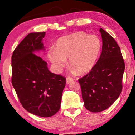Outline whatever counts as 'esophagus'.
<instances>
[{
    "label": "esophagus",
    "mask_w": 135,
    "mask_h": 135,
    "mask_svg": "<svg viewBox=\"0 0 135 135\" xmlns=\"http://www.w3.org/2000/svg\"><path fill=\"white\" fill-rule=\"evenodd\" d=\"M74 79H73L72 78H71V77H68L67 78H66V84H70L71 83V82H72Z\"/></svg>",
    "instance_id": "obj_1"
}]
</instances>
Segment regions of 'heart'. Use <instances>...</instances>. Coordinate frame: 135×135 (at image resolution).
<instances>
[{
  "label": "heart",
  "mask_w": 135,
  "mask_h": 135,
  "mask_svg": "<svg viewBox=\"0 0 135 135\" xmlns=\"http://www.w3.org/2000/svg\"><path fill=\"white\" fill-rule=\"evenodd\" d=\"M101 49L98 37L79 32L58 38L55 49L48 51L47 58L58 70L66 65V59L69 58L71 67L79 74H86L94 67Z\"/></svg>",
  "instance_id": "b5f03b06"
}]
</instances>
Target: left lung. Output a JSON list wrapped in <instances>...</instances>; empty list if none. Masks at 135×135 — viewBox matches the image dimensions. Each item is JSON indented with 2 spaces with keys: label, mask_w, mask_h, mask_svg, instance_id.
I'll list each match as a JSON object with an SVG mask.
<instances>
[{
  "label": "left lung",
  "mask_w": 135,
  "mask_h": 135,
  "mask_svg": "<svg viewBox=\"0 0 135 135\" xmlns=\"http://www.w3.org/2000/svg\"><path fill=\"white\" fill-rule=\"evenodd\" d=\"M103 46L100 58L91 71L79 79L85 107L100 112L110 107L122 89L125 64L120 49L114 38L100 28Z\"/></svg>",
  "instance_id": "left-lung-1"
}]
</instances>
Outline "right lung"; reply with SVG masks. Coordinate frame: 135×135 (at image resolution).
Returning a JSON list of instances; mask_svg holds the SVG:
<instances>
[{
    "instance_id": "1",
    "label": "right lung",
    "mask_w": 135,
    "mask_h": 135,
    "mask_svg": "<svg viewBox=\"0 0 135 135\" xmlns=\"http://www.w3.org/2000/svg\"><path fill=\"white\" fill-rule=\"evenodd\" d=\"M45 32L28 33L14 50L11 82L23 107L43 117L56 114L61 106L66 78L51 73L47 63L34 52L44 49Z\"/></svg>"
}]
</instances>
